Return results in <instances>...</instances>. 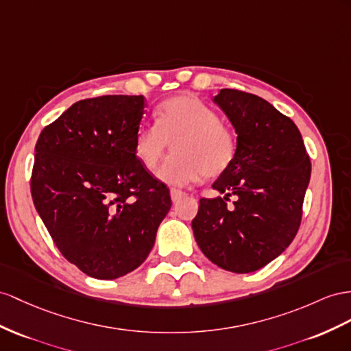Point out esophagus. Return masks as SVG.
<instances>
[{"label":"esophagus","mask_w":351,"mask_h":351,"mask_svg":"<svg viewBox=\"0 0 351 351\" xmlns=\"http://www.w3.org/2000/svg\"><path fill=\"white\" fill-rule=\"evenodd\" d=\"M184 197H185V193H184V191L176 190V188H172V190H170V199H172L173 203H176V202H179L181 199H184Z\"/></svg>","instance_id":"esophagus-1"}]
</instances>
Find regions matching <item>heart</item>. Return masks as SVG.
<instances>
[{
    "label": "heart",
    "instance_id": "heart-1",
    "mask_svg": "<svg viewBox=\"0 0 351 351\" xmlns=\"http://www.w3.org/2000/svg\"><path fill=\"white\" fill-rule=\"evenodd\" d=\"M173 157L157 178L169 185H188L200 178H217L232 165L237 138L221 115L193 95H179L160 105L156 124H142L133 136V156L152 172L173 143Z\"/></svg>",
    "mask_w": 351,
    "mask_h": 351
}]
</instances>
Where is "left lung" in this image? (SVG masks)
<instances>
[{
  "mask_svg": "<svg viewBox=\"0 0 351 351\" xmlns=\"http://www.w3.org/2000/svg\"><path fill=\"white\" fill-rule=\"evenodd\" d=\"M213 102L237 133V154L212 188L226 197L200 199L193 232L202 252L232 273L263 268L298 232L311 163L289 117L256 95L222 88ZM236 195L235 208L226 199Z\"/></svg>",
  "mask_w": 351,
  "mask_h": 351,
  "instance_id": "left-lung-1",
  "label": "left lung"
}]
</instances>
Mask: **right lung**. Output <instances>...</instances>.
Listing matches in <instances>:
<instances>
[{"instance_id": "right-lung-1", "label": "right lung", "mask_w": 351, "mask_h": 351, "mask_svg": "<svg viewBox=\"0 0 351 351\" xmlns=\"http://www.w3.org/2000/svg\"><path fill=\"white\" fill-rule=\"evenodd\" d=\"M143 108L142 95L78 101L35 145V209L60 254L101 280L145 261L172 206L169 188L133 156Z\"/></svg>"}]
</instances>
